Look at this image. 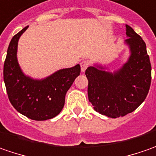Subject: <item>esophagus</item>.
Listing matches in <instances>:
<instances>
[{
    "label": "esophagus",
    "mask_w": 156,
    "mask_h": 156,
    "mask_svg": "<svg viewBox=\"0 0 156 156\" xmlns=\"http://www.w3.org/2000/svg\"><path fill=\"white\" fill-rule=\"evenodd\" d=\"M89 66V62L87 61H83L81 62V64H80V66H81V72L82 73H84L85 72V70L87 69Z\"/></svg>",
    "instance_id": "1"
}]
</instances>
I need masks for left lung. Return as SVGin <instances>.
Segmentation results:
<instances>
[{"instance_id": "left-lung-1", "label": "left lung", "mask_w": 156, "mask_h": 156, "mask_svg": "<svg viewBox=\"0 0 156 156\" xmlns=\"http://www.w3.org/2000/svg\"><path fill=\"white\" fill-rule=\"evenodd\" d=\"M129 56L119 69L110 72L106 66L95 63L85 71L89 101L94 110L108 117L124 116L145 100L151 83V65L146 44L141 36L126 25Z\"/></svg>"}]
</instances>
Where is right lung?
Here are the masks:
<instances>
[{
    "label": "right lung",
    "mask_w": 156,
    "mask_h": 156,
    "mask_svg": "<svg viewBox=\"0 0 156 156\" xmlns=\"http://www.w3.org/2000/svg\"><path fill=\"white\" fill-rule=\"evenodd\" d=\"M27 28L28 26L20 31L9 43L3 79L14 109L32 120L45 121L60 113L67 90L80 74V66L60 69L41 79L26 75L20 66L17 50L20 38Z\"/></svg>",
    "instance_id": "1"
}]
</instances>
